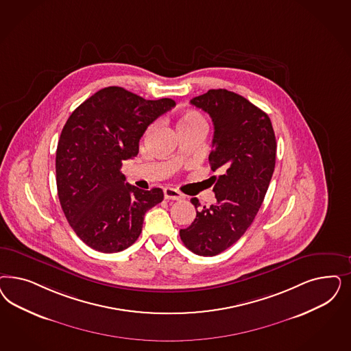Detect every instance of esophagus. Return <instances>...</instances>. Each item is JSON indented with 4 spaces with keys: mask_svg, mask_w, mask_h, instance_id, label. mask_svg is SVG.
Wrapping results in <instances>:
<instances>
[{
    "mask_svg": "<svg viewBox=\"0 0 351 351\" xmlns=\"http://www.w3.org/2000/svg\"><path fill=\"white\" fill-rule=\"evenodd\" d=\"M164 197L167 199V200H182L184 196L182 195L180 191H177L176 189H173V187H165L164 189Z\"/></svg>",
    "mask_w": 351,
    "mask_h": 351,
    "instance_id": "esophagus-1",
    "label": "esophagus"
}]
</instances>
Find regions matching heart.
<instances>
[{"mask_svg":"<svg viewBox=\"0 0 351 351\" xmlns=\"http://www.w3.org/2000/svg\"><path fill=\"white\" fill-rule=\"evenodd\" d=\"M195 121H204L203 117L197 112L189 111V112L183 113L178 121V125L189 124V123H195Z\"/></svg>","mask_w":351,"mask_h":351,"instance_id":"b5f03b06","label":"heart"}]
</instances>
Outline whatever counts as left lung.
<instances>
[{
    "instance_id": "8db88e82",
    "label": "left lung",
    "mask_w": 351,
    "mask_h": 351,
    "mask_svg": "<svg viewBox=\"0 0 351 351\" xmlns=\"http://www.w3.org/2000/svg\"><path fill=\"white\" fill-rule=\"evenodd\" d=\"M190 103L212 117L209 164L219 174L212 177L215 203L196 210L180 237L191 252L208 257L237 243L258 213L275 168L276 139L267 113L237 93L212 89ZM191 203L200 206L196 197Z\"/></svg>"
}]
</instances>
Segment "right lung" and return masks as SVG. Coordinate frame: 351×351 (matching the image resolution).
Segmentation results:
<instances>
[{"label":"right lung","instance_id":"1","mask_svg":"<svg viewBox=\"0 0 351 351\" xmlns=\"http://www.w3.org/2000/svg\"><path fill=\"white\" fill-rule=\"evenodd\" d=\"M169 98L147 101L120 86L97 91L71 113L56 158L59 202L68 223L86 245L102 253L130 247L161 189L125 183L123 161L134 158L148 125L169 111Z\"/></svg>","mask_w":351,"mask_h":351}]
</instances>
